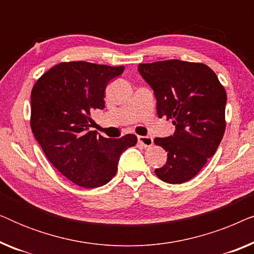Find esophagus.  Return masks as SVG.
Instances as JSON below:
<instances>
[{
	"label": "esophagus",
	"mask_w": 254,
	"mask_h": 254,
	"mask_svg": "<svg viewBox=\"0 0 254 254\" xmlns=\"http://www.w3.org/2000/svg\"><path fill=\"white\" fill-rule=\"evenodd\" d=\"M137 140L143 147H150L154 143V138L151 136H137Z\"/></svg>",
	"instance_id": "1"
}]
</instances>
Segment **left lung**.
Returning <instances> with one entry per match:
<instances>
[{"mask_svg":"<svg viewBox=\"0 0 254 254\" xmlns=\"http://www.w3.org/2000/svg\"><path fill=\"white\" fill-rule=\"evenodd\" d=\"M142 78L154 90L159 118L172 119V136L156 137L168 151L156 176L169 184L195 177L216 152L225 130L227 93L217 76L203 64L180 60L138 64Z\"/></svg>","mask_w":254,"mask_h":254,"instance_id":"8db88e82","label":"left lung"}]
</instances>
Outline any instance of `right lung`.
Here are the masks:
<instances>
[{
  "label": "right lung",
  "mask_w": 254,
  "mask_h": 254,
  "mask_svg": "<svg viewBox=\"0 0 254 254\" xmlns=\"http://www.w3.org/2000/svg\"><path fill=\"white\" fill-rule=\"evenodd\" d=\"M124 67L85 61L61 62L41 76L31 92V128L52 164L76 185L95 189L116 176L120 156L137 138H107L90 130V116L105 107L111 79Z\"/></svg>",
  "instance_id": "add662e5"
}]
</instances>
